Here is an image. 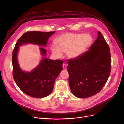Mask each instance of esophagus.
<instances>
[{"label": "esophagus", "mask_w": 124, "mask_h": 124, "mask_svg": "<svg viewBox=\"0 0 124 124\" xmlns=\"http://www.w3.org/2000/svg\"><path fill=\"white\" fill-rule=\"evenodd\" d=\"M63 68L64 69L66 70V69H67V65H66V64H63Z\"/></svg>", "instance_id": "esophagus-1"}]
</instances>
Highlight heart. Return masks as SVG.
<instances>
[{
	"label": "heart",
	"mask_w": 124,
	"mask_h": 124,
	"mask_svg": "<svg viewBox=\"0 0 124 124\" xmlns=\"http://www.w3.org/2000/svg\"><path fill=\"white\" fill-rule=\"evenodd\" d=\"M92 37L88 34H76L67 33L59 36L55 44L51 46L52 54L60 58L63 56V52H67L70 59L77 58L81 56L90 46Z\"/></svg>",
	"instance_id": "1"
}]
</instances>
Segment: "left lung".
<instances>
[{
  "label": "left lung",
  "instance_id": "left-lung-1",
  "mask_svg": "<svg viewBox=\"0 0 124 124\" xmlns=\"http://www.w3.org/2000/svg\"><path fill=\"white\" fill-rule=\"evenodd\" d=\"M69 83L73 94L79 98L95 95L104 87L111 72L108 45L98 31L97 40L79 57L68 60Z\"/></svg>",
  "mask_w": 124,
  "mask_h": 124
}]
</instances>
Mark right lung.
<instances>
[{
	"instance_id": "1",
	"label": "right lung",
	"mask_w": 124,
	"mask_h": 124,
	"mask_svg": "<svg viewBox=\"0 0 124 124\" xmlns=\"http://www.w3.org/2000/svg\"><path fill=\"white\" fill-rule=\"evenodd\" d=\"M55 31L43 32L29 31L23 34L17 41L13 51L12 64L14 79L20 89L33 98H44L52 91L55 80L63 70V61L52 60L45 56L46 51L40 47L43 58L40 64L31 72H24L17 61L19 46L25 44H32L46 46L48 40Z\"/></svg>"
}]
</instances>
